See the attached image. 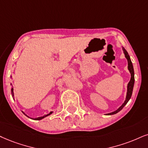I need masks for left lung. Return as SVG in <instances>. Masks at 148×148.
<instances>
[{
    "label": "left lung",
    "mask_w": 148,
    "mask_h": 148,
    "mask_svg": "<svg viewBox=\"0 0 148 148\" xmlns=\"http://www.w3.org/2000/svg\"><path fill=\"white\" fill-rule=\"evenodd\" d=\"M122 49H123V53H124V55H125V58H126L127 60V69H128L129 72L130 73V75H131L130 80V82H128V84H127L126 96H125V99L124 102H123V104H122L121 106L119 108L116 110L114 111V112H112L108 113V114H106L107 115H112V114H116V113L119 112V111H121L122 109H123V108L127 104V102H128L129 100L130 99L131 96H132V94L133 88H134V68H133V65H132V61H131L130 56H129V55H128V53H127V51L124 49V47H122Z\"/></svg>",
    "instance_id": "obj_1"
}]
</instances>
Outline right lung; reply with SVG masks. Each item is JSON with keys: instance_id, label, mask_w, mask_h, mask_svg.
<instances>
[{"instance_id": "obj_1", "label": "right lung", "mask_w": 148, "mask_h": 148, "mask_svg": "<svg viewBox=\"0 0 148 148\" xmlns=\"http://www.w3.org/2000/svg\"><path fill=\"white\" fill-rule=\"evenodd\" d=\"M11 78H12V76H11ZM11 85H12V90H11V92H12V97H13V99H14V88H13V86H12V84L11 83ZM22 112H23V113L24 114H25V115H26L27 117H29L30 119H34V120H41V119H44V118H45L46 117V116H49V115H50V114H51L53 112V111H51L49 113V114H45V115H43V116H39V117H36V118H32V117H30V116H27L26 114H25V112H23V111H22Z\"/></svg>"}]
</instances>
